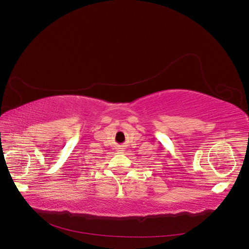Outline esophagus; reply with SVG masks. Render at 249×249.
Here are the masks:
<instances>
[{"instance_id":"34e87169","label":"esophagus","mask_w":249,"mask_h":249,"mask_svg":"<svg viewBox=\"0 0 249 249\" xmlns=\"http://www.w3.org/2000/svg\"><path fill=\"white\" fill-rule=\"evenodd\" d=\"M124 147L123 145H120V146H118V147H117V152H120V153H123V152H124Z\"/></svg>"}]
</instances>
